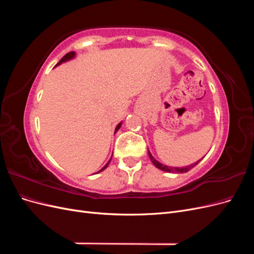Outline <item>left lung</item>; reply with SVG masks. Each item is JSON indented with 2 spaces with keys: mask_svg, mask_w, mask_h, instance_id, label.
Returning a JSON list of instances; mask_svg holds the SVG:
<instances>
[{
  "mask_svg": "<svg viewBox=\"0 0 254 254\" xmlns=\"http://www.w3.org/2000/svg\"><path fill=\"white\" fill-rule=\"evenodd\" d=\"M148 156H149V158H150V160H151V162H152L153 165H155L157 168H159V170L163 171V172H167V173H187V172H189V171L190 170V168H193L194 166H196L199 162H200V160H199V161H197V162H195V163H193V164H190V165H189V166H184V167H172V166L163 165V164H161L160 162H158V161L152 157V155L149 152V150H148Z\"/></svg>",
  "mask_w": 254,
  "mask_h": 254,
  "instance_id": "1",
  "label": "left lung"
}]
</instances>
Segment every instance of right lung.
Here are the masks:
<instances>
[{
	"label": "right lung",
	"instance_id": "obj_1",
	"mask_svg": "<svg viewBox=\"0 0 254 254\" xmlns=\"http://www.w3.org/2000/svg\"><path fill=\"white\" fill-rule=\"evenodd\" d=\"M74 57H75V53H74V52H70V53H67V54H65V55H64L63 58H61V60L59 61V63H58L56 65H59V64H63V63H64V61H67V60H70V59H73ZM121 125H122V123H120V124L117 126V128H115V130H114V133L117 132L118 130L120 129ZM111 158H112V157H111ZM110 161H111V159L108 161V162H107V164H106V165H105V166L102 168L101 171H98V173H99V172H102V171H104V170H106V168L108 167V165H109V163H110Z\"/></svg>",
	"mask_w": 254,
	"mask_h": 254
}]
</instances>
